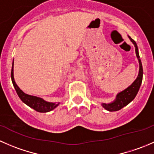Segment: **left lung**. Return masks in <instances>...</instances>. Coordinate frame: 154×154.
Wrapping results in <instances>:
<instances>
[{"instance_id":"8db88e82","label":"left lung","mask_w":154,"mask_h":154,"mask_svg":"<svg viewBox=\"0 0 154 154\" xmlns=\"http://www.w3.org/2000/svg\"><path fill=\"white\" fill-rule=\"evenodd\" d=\"M128 37L130 39V41L134 45L135 48H136V57H137L139 63V74H138L137 78L135 80V81L130 86H128L124 91H121V92H119L116 95V98L114 101L109 103H102V106L105 109L108 110L109 112L118 111V110H120L121 109H122L123 107L127 106V104H129L136 97V94H137L138 91L139 90V88L141 86V84H142V77H143V68H142V62H141L140 57H139V50H138L137 45H136V42L131 37Z\"/></svg>"}]
</instances>
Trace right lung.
Masks as SVG:
<instances>
[{
	"instance_id": "add662e5",
	"label": "right lung",
	"mask_w": 154,
	"mask_h": 154,
	"mask_svg": "<svg viewBox=\"0 0 154 154\" xmlns=\"http://www.w3.org/2000/svg\"><path fill=\"white\" fill-rule=\"evenodd\" d=\"M13 65H14V60L12 62V71H11V79H12V84H13L14 88H15V91H16L17 94H18V97H20L21 100L24 102L25 104L29 106L35 111L38 112H48L51 111L54 109L60 104V103H51V102L45 101L43 100L41 97H35V96L29 95V94H25L23 91L20 89V88L17 86L15 83V80H14V75H13Z\"/></svg>"
}]
</instances>
